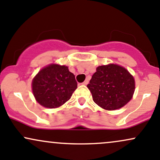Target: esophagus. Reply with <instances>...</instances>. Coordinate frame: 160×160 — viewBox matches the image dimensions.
Returning <instances> with one entry per match:
<instances>
[{
    "mask_svg": "<svg viewBox=\"0 0 160 160\" xmlns=\"http://www.w3.org/2000/svg\"><path fill=\"white\" fill-rule=\"evenodd\" d=\"M89 83V80H87V79H86V80H85V81H84L83 82H82V85H87V84Z\"/></svg>",
    "mask_w": 160,
    "mask_h": 160,
    "instance_id": "obj_1",
    "label": "esophagus"
}]
</instances>
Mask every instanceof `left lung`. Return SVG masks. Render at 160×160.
Returning a JSON list of instances; mask_svg holds the SVG:
<instances>
[{
	"instance_id": "left-lung-1",
	"label": "left lung",
	"mask_w": 160,
	"mask_h": 160,
	"mask_svg": "<svg viewBox=\"0 0 160 160\" xmlns=\"http://www.w3.org/2000/svg\"><path fill=\"white\" fill-rule=\"evenodd\" d=\"M87 87L95 104L103 109L113 111L131 100L135 84L133 76L125 68L109 64L97 68Z\"/></svg>"
}]
</instances>
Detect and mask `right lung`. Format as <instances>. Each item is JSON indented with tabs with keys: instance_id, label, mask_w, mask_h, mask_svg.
<instances>
[{
	"instance_id": "add662e5",
	"label": "right lung",
	"mask_w": 160,
	"mask_h": 160,
	"mask_svg": "<svg viewBox=\"0 0 160 160\" xmlns=\"http://www.w3.org/2000/svg\"><path fill=\"white\" fill-rule=\"evenodd\" d=\"M32 86L34 98L40 105L56 108L71 98L78 82L67 66L52 64L40 70Z\"/></svg>"
}]
</instances>
